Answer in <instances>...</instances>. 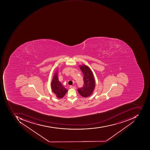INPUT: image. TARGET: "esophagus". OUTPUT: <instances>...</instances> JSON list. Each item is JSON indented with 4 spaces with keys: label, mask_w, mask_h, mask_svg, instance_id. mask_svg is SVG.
Segmentation results:
<instances>
[{
    "label": "esophagus",
    "mask_w": 150,
    "mask_h": 150,
    "mask_svg": "<svg viewBox=\"0 0 150 150\" xmlns=\"http://www.w3.org/2000/svg\"><path fill=\"white\" fill-rule=\"evenodd\" d=\"M70 88H71V89H76L75 86H70Z\"/></svg>",
    "instance_id": "1"
}]
</instances>
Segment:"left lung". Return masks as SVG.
<instances>
[{"instance_id": "1", "label": "left lung", "mask_w": 150, "mask_h": 150, "mask_svg": "<svg viewBox=\"0 0 150 150\" xmlns=\"http://www.w3.org/2000/svg\"><path fill=\"white\" fill-rule=\"evenodd\" d=\"M80 68L84 75V84L82 87L79 88L77 91L83 97H88L92 94L95 88V79L93 73L88 66H81Z\"/></svg>"}]
</instances>
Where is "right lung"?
<instances>
[{
    "instance_id": "1",
    "label": "right lung",
    "mask_w": 150,
    "mask_h": 150,
    "mask_svg": "<svg viewBox=\"0 0 150 150\" xmlns=\"http://www.w3.org/2000/svg\"><path fill=\"white\" fill-rule=\"evenodd\" d=\"M57 76V73H56L53 77V80L51 82V88L52 91L55 94L56 96L60 99L64 97L68 91V90L66 89L62 85L61 82L59 81Z\"/></svg>"
}]
</instances>
